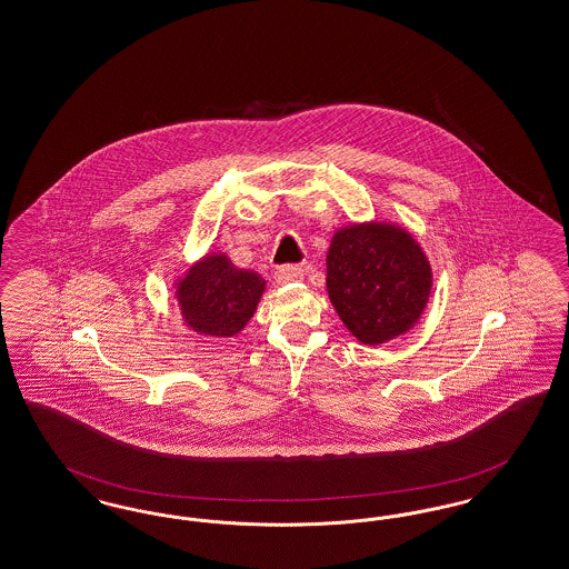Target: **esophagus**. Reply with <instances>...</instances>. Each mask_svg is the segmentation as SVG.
I'll list each match as a JSON object with an SVG mask.
<instances>
[{
  "instance_id": "obj_1",
  "label": "esophagus",
  "mask_w": 569,
  "mask_h": 569,
  "mask_svg": "<svg viewBox=\"0 0 569 569\" xmlns=\"http://www.w3.org/2000/svg\"><path fill=\"white\" fill-rule=\"evenodd\" d=\"M302 269L300 267H296V264H283V267H279L277 271H274V281L277 283H281V286H286V283H295V281H300L302 279Z\"/></svg>"
}]
</instances>
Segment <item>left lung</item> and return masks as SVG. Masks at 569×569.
<instances>
[{
  "label": "left lung",
  "mask_w": 569,
  "mask_h": 569,
  "mask_svg": "<svg viewBox=\"0 0 569 569\" xmlns=\"http://www.w3.org/2000/svg\"><path fill=\"white\" fill-rule=\"evenodd\" d=\"M326 290L347 330L365 345L407 335L432 295V267L407 228L362 222L332 234Z\"/></svg>",
  "instance_id": "8db88e82"
}]
</instances>
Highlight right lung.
Returning <instances> with one entry per match:
<instances>
[{
	"instance_id": "obj_1",
	"label": "right lung",
	"mask_w": 569,
	"mask_h": 569,
	"mask_svg": "<svg viewBox=\"0 0 569 569\" xmlns=\"http://www.w3.org/2000/svg\"><path fill=\"white\" fill-rule=\"evenodd\" d=\"M267 281L237 269L227 253L209 251L176 279L183 323L203 337H237L256 313Z\"/></svg>"
}]
</instances>
